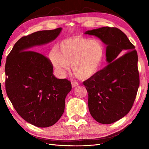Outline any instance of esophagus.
I'll return each mask as SVG.
<instances>
[{"label": "esophagus", "instance_id": "esophagus-1", "mask_svg": "<svg viewBox=\"0 0 149 149\" xmlns=\"http://www.w3.org/2000/svg\"><path fill=\"white\" fill-rule=\"evenodd\" d=\"M79 85V84L77 83H76V82H72V88H75V87H76V86H77Z\"/></svg>", "mask_w": 149, "mask_h": 149}]
</instances>
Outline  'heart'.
<instances>
[{
	"mask_svg": "<svg viewBox=\"0 0 149 149\" xmlns=\"http://www.w3.org/2000/svg\"><path fill=\"white\" fill-rule=\"evenodd\" d=\"M59 52L52 50L49 58L60 74L64 75L71 68L80 79L85 80L99 70L104 55L102 42L82 36H73L63 40L59 46Z\"/></svg>",
	"mask_w": 149,
	"mask_h": 149,
	"instance_id": "heart-1",
	"label": "heart"
}]
</instances>
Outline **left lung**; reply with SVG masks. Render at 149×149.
<instances>
[{
  "label": "left lung",
  "instance_id": "left-lung-1",
  "mask_svg": "<svg viewBox=\"0 0 149 149\" xmlns=\"http://www.w3.org/2000/svg\"><path fill=\"white\" fill-rule=\"evenodd\" d=\"M84 34L99 38L106 45L108 65L83 84L91 115L98 122L109 124L125 116L133 105L140 84L137 52L118 28L104 27Z\"/></svg>",
  "mask_w": 149,
  "mask_h": 149
}]
</instances>
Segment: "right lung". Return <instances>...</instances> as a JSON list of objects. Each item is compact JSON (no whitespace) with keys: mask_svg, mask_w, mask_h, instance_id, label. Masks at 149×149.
Segmentation results:
<instances>
[{"mask_svg":"<svg viewBox=\"0 0 149 149\" xmlns=\"http://www.w3.org/2000/svg\"><path fill=\"white\" fill-rule=\"evenodd\" d=\"M62 31H40L21 38L6 59V90L18 115L39 127L53 125L65 110V98L72 90L66 79H57L46 57L31 51L34 47L56 39Z\"/></svg>","mask_w":149,"mask_h":149,"instance_id":"add662e5","label":"right lung"}]
</instances>
